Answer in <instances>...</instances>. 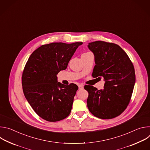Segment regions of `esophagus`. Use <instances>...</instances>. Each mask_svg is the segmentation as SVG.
Here are the masks:
<instances>
[{
  "mask_svg": "<svg viewBox=\"0 0 150 150\" xmlns=\"http://www.w3.org/2000/svg\"><path fill=\"white\" fill-rule=\"evenodd\" d=\"M78 87H79V90H82L83 88V85L82 84H79L78 85Z\"/></svg>",
  "mask_w": 150,
  "mask_h": 150,
  "instance_id": "34e87169",
  "label": "esophagus"
}]
</instances>
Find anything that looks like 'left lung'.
I'll return each instance as SVG.
<instances>
[{
	"label": "left lung",
	"instance_id": "8db88e82",
	"mask_svg": "<svg viewBox=\"0 0 150 150\" xmlns=\"http://www.w3.org/2000/svg\"><path fill=\"white\" fill-rule=\"evenodd\" d=\"M96 65L93 76L104 78L103 90L85 85L88 92L87 107L96 117L110 119L122 114L129 104L135 82L133 64L117 45L102 41L90 42Z\"/></svg>",
	"mask_w": 150,
	"mask_h": 150
}]
</instances>
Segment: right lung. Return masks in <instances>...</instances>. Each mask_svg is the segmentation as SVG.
<instances>
[{"label":"right lung","instance_id":"1","mask_svg":"<svg viewBox=\"0 0 150 150\" xmlns=\"http://www.w3.org/2000/svg\"><path fill=\"white\" fill-rule=\"evenodd\" d=\"M82 42H52L42 45L30 56L22 75L24 96L42 119L57 122L68 117L78 87L57 82V74L67 69Z\"/></svg>","mask_w":150,"mask_h":150}]
</instances>
